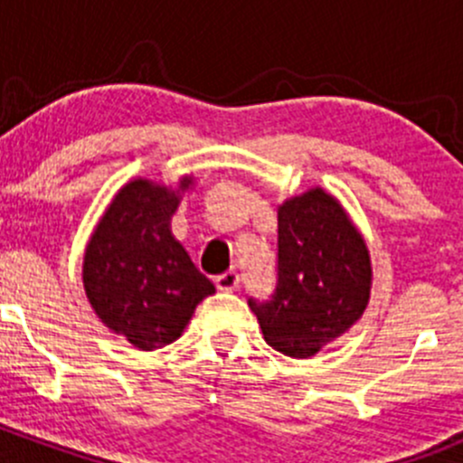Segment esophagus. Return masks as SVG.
<instances>
[{
	"label": "esophagus",
	"mask_w": 463,
	"mask_h": 463,
	"mask_svg": "<svg viewBox=\"0 0 463 463\" xmlns=\"http://www.w3.org/2000/svg\"><path fill=\"white\" fill-rule=\"evenodd\" d=\"M214 284H217L219 291H235V288L240 287V275H237L235 270H228V273L217 275Z\"/></svg>",
	"instance_id": "34e87169"
}]
</instances>
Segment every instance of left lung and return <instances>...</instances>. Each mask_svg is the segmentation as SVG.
I'll return each instance as SVG.
<instances>
[{
	"label": "left lung",
	"mask_w": 463,
	"mask_h": 463,
	"mask_svg": "<svg viewBox=\"0 0 463 463\" xmlns=\"http://www.w3.org/2000/svg\"><path fill=\"white\" fill-rule=\"evenodd\" d=\"M370 291V249L334 194L316 185L278 205V287L249 300L270 347L314 356L361 320Z\"/></svg>",
	"instance_id": "obj_1"
}]
</instances>
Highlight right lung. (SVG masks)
I'll return each mask as SVG.
<instances>
[{"label":"right lung","instance_id":"obj_1","mask_svg":"<svg viewBox=\"0 0 463 463\" xmlns=\"http://www.w3.org/2000/svg\"><path fill=\"white\" fill-rule=\"evenodd\" d=\"M194 176L176 185L128 181L114 194L87 241L82 284L102 325L141 352L165 347L184 334L214 284L172 235V214Z\"/></svg>","mask_w":463,"mask_h":463}]
</instances>
